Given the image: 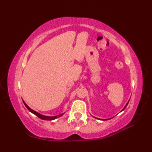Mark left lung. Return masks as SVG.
<instances>
[{"label": "left lung", "instance_id": "1", "mask_svg": "<svg viewBox=\"0 0 152 152\" xmlns=\"http://www.w3.org/2000/svg\"><path fill=\"white\" fill-rule=\"evenodd\" d=\"M129 101H128V102H127V104H126V105H125V107L124 108H123V110H121V111H123V110H124V109H125V108H126V107H127V104H128V103H129ZM102 121H104V120H108V119H102Z\"/></svg>", "mask_w": 152, "mask_h": 152}]
</instances>
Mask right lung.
<instances>
[{
    "mask_svg": "<svg viewBox=\"0 0 152 152\" xmlns=\"http://www.w3.org/2000/svg\"><path fill=\"white\" fill-rule=\"evenodd\" d=\"M24 102V104L25 105V107H27V109L29 110L30 112H31L32 113H33V114L34 115H35L37 117H38L39 118H40V119H43V120H48V121H51V120H53V119H57V118H58V117H61V116H62V115H64V113H62V114H61V115H58V116H53V117H49V116H45V115H41V114H39V113H37V112H36V111H35V110H32L31 109H30V108L27 106V105L25 104V102Z\"/></svg>",
    "mask_w": 152,
    "mask_h": 152,
    "instance_id": "right-lung-1",
    "label": "right lung"
}]
</instances>
